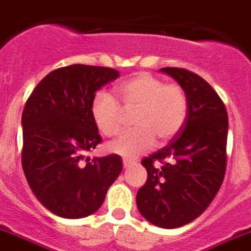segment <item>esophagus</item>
Masks as SVG:
<instances>
[{"mask_svg": "<svg viewBox=\"0 0 251 251\" xmlns=\"http://www.w3.org/2000/svg\"><path fill=\"white\" fill-rule=\"evenodd\" d=\"M122 162H124V167H125V168L130 167V166H133V164H134L133 160H129V159H124Z\"/></svg>", "mask_w": 251, "mask_h": 251, "instance_id": "obj_1", "label": "esophagus"}]
</instances>
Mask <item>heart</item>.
Returning <instances> with one entry per match:
<instances>
[{
	"label": "heart",
	"mask_w": 251,
	"mask_h": 251,
	"mask_svg": "<svg viewBox=\"0 0 251 251\" xmlns=\"http://www.w3.org/2000/svg\"><path fill=\"white\" fill-rule=\"evenodd\" d=\"M124 110H134L131 126L108 145L113 154L135 158L149 150L155 138L167 142L184 125L188 114V96L179 84H164L150 74H138L116 89ZM118 101L106 92L96 93L91 116L96 127L105 137H114L122 129L124 113Z\"/></svg>",
	"instance_id": "1"
}]
</instances>
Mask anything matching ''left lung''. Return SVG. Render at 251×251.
<instances>
[{
  "instance_id": "8db88e82",
  "label": "left lung",
  "mask_w": 251,
  "mask_h": 251,
  "mask_svg": "<svg viewBox=\"0 0 251 251\" xmlns=\"http://www.w3.org/2000/svg\"><path fill=\"white\" fill-rule=\"evenodd\" d=\"M188 96V114L167 146L142 159L147 180L137 192L139 213L164 229L183 226L209 206L226 170L227 113L223 100L199 75L162 68Z\"/></svg>"
}]
</instances>
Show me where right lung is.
<instances>
[{"mask_svg": "<svg viewBox=\"0 0 251 251\" xmlns=\"http://www.w3.org/2000/svg\"><path fill=\"white\" fill-rule=\"evenodd\" d=\"M118 76L108 67H63L42 79L26 101L22 168L32 194L59 217L95 213L121 174L120 155L87 156L101 143L91 116L92 100Z\"/></svg>", "mask_w": 251, "mask_h": 251, "instance_id": "1", "label": "right lung"}]
</instances>
